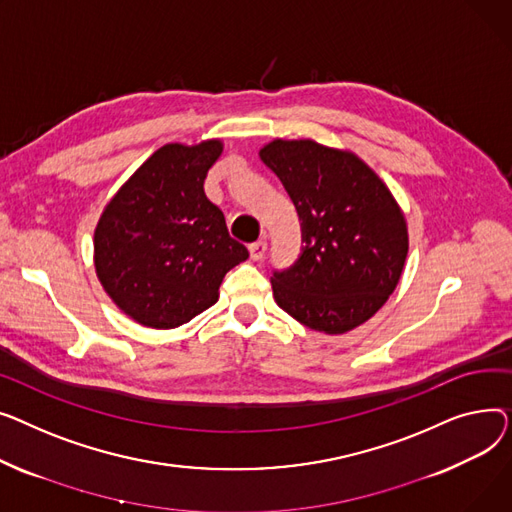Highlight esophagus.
I'll use <instances>...</instances> for the list:
<instances>
[{
    "label": "esophagus",
    "instance_id": "esophagus-1",
    "mask_svg": "<svg viewBox=\"0 0 512 512\" xmlns=\"http://www.w3.org/2000/svg\"><path fill=\"white\" fill-rule=\"evenodd\" d=\"M264 254H266V242H254V244H250V256H252V260H262L264 258Z\"/></svg>",
    "mask_w": 512,
    "mask_h": 512
}]
</instances>
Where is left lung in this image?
I'll use <instances>...</instances> for the list:
<instances>
[{"mask_svg": "<svg viewBox=\"0 0 512 512\" xmlns=\"http://www.w3.org/2000/svg\"><path fill=\"white\" fill-rule=\"evenodd\" d=\"M302 221V256L275 273V302L326 335L370 320L399 285L409 235L395 196L351 150L277 138L260 148Z\"/></svg>", "mask_w": 512, "mask_h": 512, "instance_id": "left-lung-1", "label": "left lung"}]
</instances>
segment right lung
Here are the masks:
<instances>
[{
    "mask_svg": "<svg viewBox=\"0 0 512 512\" xmlns=\"http://www.w3.org/2000/svg\"><path fill=\"white\" fill-rule=\"evenodd\" d=\"M221 140L165 144L115 192L95 229V270L115 306L142 326L175 328L219 299L250 254L204 194Z\"/></svg>",
    "mask_w": 512,
    "mask_h": 512,
    "instance_id": "obj_1",
    "label": "right lung"
}]
</instances>
